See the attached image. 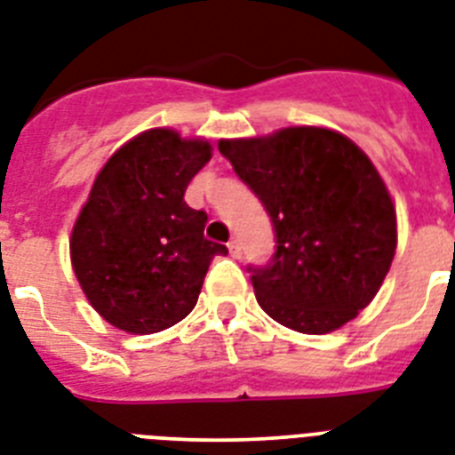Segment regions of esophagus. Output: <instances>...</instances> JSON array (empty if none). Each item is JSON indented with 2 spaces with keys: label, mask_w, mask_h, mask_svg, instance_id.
Segmentation results:
<instances>
[{
  "label": "esophagus",
  "mask_w": 455,
  "mask_h": 455,
  "mask_svg": "<svg viewBox=\"0 0 455 455\" xmlns=\"http://www.w3.org/2000/svg\"><path fill=\"white\" fill-rule=\"evenodd\" d=\"M228 249H230L232 258H239V255H242V246H239V239H230V242H228Z\"/></svg>",
  "instance_id": "34e87169"
}]
</instances>
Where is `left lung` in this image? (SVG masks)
Masks as SVG:
<instances>
[{"instance_id":"8db88e82","label":"left lung","mask_w":455,"mask_h":455,"mask_svg":"<svg viewBox=\"0 0 455 455\" xmlns=\"http://www.w3.org/2000/svg\"><path fill=\"white\" fill-rule=\"evenodd\" d=\"M219 151L272 219V260L249 265L262 309L304 335H325L358 316L397 246L395 206L370 157L325 127L220 139Z\"/></svg>"}]
</instances>
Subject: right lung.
<instances>
[{"mask_svg": "<svg viewBox=\"0 0 455 455\" xmlns=\"http://www.w3.org/2000/svg\"><path fill=\"white\" fill-rule=\"evenodd\" d=\"M212 160L204 139L148 130L97 174L71 230V265L101 318L132 335L172 328L193 311L213 255L206 213L186 204L188 183Z\"/></svg>", "mask_w": 455, "mask_h": 455, "instance_id": "add662e5", "label": "right lung"}]
</instances>
